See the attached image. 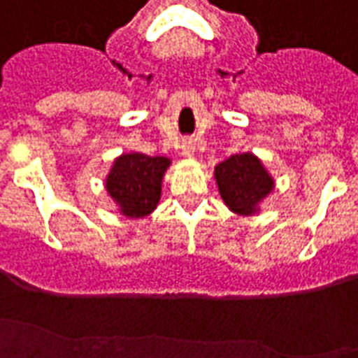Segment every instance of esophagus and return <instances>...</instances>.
I'll return each mask as SVG.
<instances>
[{
    "label": "esophagus",
    "mask_w": 358,
    "mask_h": 358,
    "mask_svg": "<svg viewBox=\"0 0 358 358\" xmlns=\"http://www.w3.org/2000/svg\"><path fill=\"white\" fill-rule=\"evenodd\" d=\"M194 154V143L189 139V141H184L182 143V156H185V158H191Z\"/></svg>",
    "instance_id": "obj_1"
}]
</instances>
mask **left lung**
Wrapping results in <instances>:
<instances>
[{
	"mask_svg": "<svg viewBox=\"0 0 358 358\" xmlns=\"http://www.w3.org/2000/svg\"><path fill=\"white\" fill-rule=\"evenodd\" d=\"M219 193L234 213L255 215L274 189V178L252 152L234 154L215 167Z\"/></svg>",
	"mask_w": 358,
	"mask_h": 358,
	"instance_id": "obj_1",
	"label": "left lung"
}]
</instances>
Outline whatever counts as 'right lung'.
<instances>
[{"mask_svg":"<svg viewBox=\"0 0 358 358\" xmlns=\"http://www.w3.org/2000/svg\"><path fill=\"white\" fill-rule=\"evenodd\" d=\"M169 165V158L141 152L121 154L115 158L104 185L117 204L119 213L130 219L152 213L159 202L162 180Z\"/></svg>","mask_w":358,"mask_h":358,"instance_id":"1","label":"right lung"}]
</instances>
